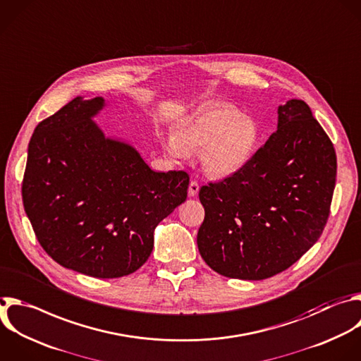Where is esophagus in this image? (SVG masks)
Listing matches in <instances>:
<instances>
[{"label": "esophagus", "instance_id": "34e87169", "mask_svg": "<svg viewBox=\"0 0 361 361\" xmlns=\"http://www.w3.org/2000/svg\"><path fill=\"white\" fill-rule=\"evenodd\" d=\"M198 191H200L198 183H197V181H191L190 185H188V195H190V197H195V195L198 194Z\"/></svg>", "mask_w": 361, "mask_h": 361}]
</instances>
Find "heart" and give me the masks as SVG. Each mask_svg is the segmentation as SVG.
Returning <instances> with one entry per match:
<instances>
[{
  "instance_id": "1",
  "label": "heart",
  "mask_w": 361,
  "mask_h": 361,
  "mask_svg": "<svg viewBox=\"0 0 361 361\" xmlns=\"http://www.w3.org/2000/svg\"><path fill=\"white\" fill-rule=\"evenodd\" d=\"M259 136L258 123L251 116L218 103L183 122L164 142V149L176 159L200 150L202 170L214 178H226L251 163Z\"/></svg>"
}]
</instances>
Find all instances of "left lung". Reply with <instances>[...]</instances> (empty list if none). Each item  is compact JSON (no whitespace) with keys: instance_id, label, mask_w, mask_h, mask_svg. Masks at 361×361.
I'll return each mask as SVG.
<instances>
[{"instance_id":"1","label":"left lung","mask_w":361,"mask_h":361,"mask_svg":"<svg viewBox=\"0 0 361 361\" xmlns=\"http://www.w3.org/2000/svg\"><path fill=\"white\" fill-rule=\"evenodd\" d=\"M336 153L310 107L290 99L251 163L204 185L197 233L205 264L226 278L261 281L293 265L319 239L336 184Z\"/></svg>"}]
</instances>
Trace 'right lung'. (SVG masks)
Wrapping results in <instances>:
<instances>
[{
  "mask_svg": "<svg viewBox=\"0 0 361 361\" xmlns=\"http://www.w3.org/2000/svg\"><path fill=\"white\" fill-rule=\"evenodd\" d=\"M103 97L78 96L37 126L23 201L45 252L63 268L113 279L150 257L154 229L187 198L184 171H153L137 149L107 137Z\"/></svg>",
  "mask_w": 361,
  "mask_h": 361,
  "instance_id": "1",
  "label": "right lung"
}]
</instances>
